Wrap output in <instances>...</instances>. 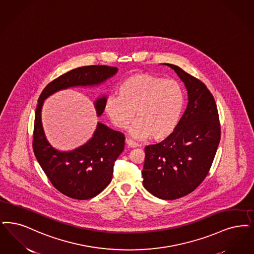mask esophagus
Here are the masks:
<instances>
[{"mask_svg":"<svg viewBox=\"0 0 254 254\" xmlns=\"http://www.w3.org/2000/svg\"><path fill=\"white\" fill-rule=\"evenodd\" d=\"M126 143L127 144V146H129V147H131V148L137 147V146L139 145L137 142H134L131 139H127V140H126Z\"/></svg>","mask_w":254,"mask_h":254,"instance_id":"obj_1","label":"esophagus"}]
</instances>
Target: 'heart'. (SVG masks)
<instances>
[{
	"label": "heart",
	"mask_w": 254,
	"mask_h": 254,
	"mask_svg": "<svg viewBox=\"0 0 254 254\" xmlns=\"http://www.w3.org/2000/svg\"><path fill=\"white\" fill-rule=\"evenodd\" d=\"M118 92L119 97L107 99L105 111L114 126L122 129L130 125L136 112L137 121L131 128L135 138L150 136L162 141L180 125L185 96L177 80L148 72L134 73L121 83Z\"/></svg>",
	"instance_id": "1"
}]
</instances>
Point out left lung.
<instances>
[{
    "instance_id": "1",
    "label": "left lung",
    "mask_w": 254,
    "mask_h": 254,
    "mask_svg": "<svg viewBox=\"0 0 254 254\" xmlns=\"http://www.w3.org/2000/svg\"><path fill=\"white\" fill-rule=\"evenodd\" d=\"M164 65L184 83L188 104L172 135L144 147L142 185L153 195L172 200L193 192L204 181L221 131L216 104L206 85L176 65Z\"/></svg>"
}]
</instances>
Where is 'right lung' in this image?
Listing matches in <instances>:
<instances>
[{
    "instance_id": "obj_1",
    "label": "right lung",
    "mask_w": 254,
    "mask_h": 254,
    "mask_svg": "<svg viewBox=\"0 0 254 254\" xmlns=\"http://www.w3.org/2000/svg\"><path fill=\"white\" fill-rule=\"evenodd\" d=\"M116 67L84 66L71 70L50 82L42 91L35 113L33 149L42 170L61 193L74 199L94 197L112 182L114 162L125 147V135L97 123L91 139L71 151H60L46 139L41 123L44 100L57 91L71 87L97 86L113 76ZM106 95L94 102L97 116L105 110Z\"/></svg>"
}]
</instances>
